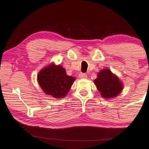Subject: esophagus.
<instances>
[{
  "mask_svg": "<svg viewBox=\"0 0 149 149\" xmlns=\"http://www.w3.org/2000/svg\"><path fill=\"white\" fill-rule=\"evenodd\" d=\"M79 77H80V78H81V79H85V78H87V74H85V73L81 72V73H79Z\"/></svg>",
  "mask_w": 149,
  "mask_h": 149,
  "instance_id": "esophagus-1",
  "label": "esophagus"
}]
</instances>
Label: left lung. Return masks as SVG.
I'll return each instance as SVG.
<instances>
[{
	"instance_id": "obj_1",
	"label": "left lung",
	"mask_w": 149,
	"mask_h": 149,
	"mask_svg": "<svg viewBox=\"0 0 149 149\" xmlns=\"http://www.w3.org/2000/svg\"><path fill=\"white\" fill-rule=\"evenodd\" d=\"M94 83L102 96L105 98L117 96L123 89L119 79L109 69L101 70L97 74V78L95 79Z\"/></svg>"
}]
</instances>
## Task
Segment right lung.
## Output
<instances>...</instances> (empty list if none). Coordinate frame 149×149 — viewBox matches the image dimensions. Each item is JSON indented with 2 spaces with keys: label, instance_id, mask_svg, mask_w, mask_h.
I'll list each match as a JSON object with an SVG mask.
<instances>
[{
  "label": "right lung",
  "instance_id": "1",
  "mask_svg": "<svg viewBox=\"0 0 149 149\" xmlns=\"http://www.w3.org/2000/svg\"><path fill=\"white\" fill-rule=\"evenodd\" d=\"M38 81L47 95L55 98H62L68 93L75 79L66 74V70L59 65L51 64L38 73Z\"/></svg>",
  "mask_w": 149,
  "mask_h": 149
}]
</instances>
